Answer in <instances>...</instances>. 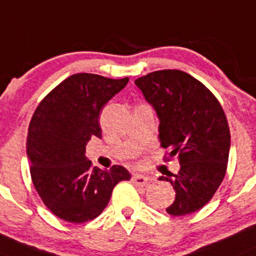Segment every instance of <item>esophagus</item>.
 Listing matches in <instances>:
<instances>
[{
    "instance_id": "esophagus-1",
    "label": "esophagus",
    "mask_w": 256,
    "mask_h": 256,
    "mask_svg": "<svg viewBox=\"0 0 256 256\" xmlns=\"http://www.w3.org/2000/svg\"><path fill=\"white\" fill-rule=\"evenodd\" d=\"M132 182L134 184H137V186H144L148 182V177L143 176V174H136L132 176Z\"/></svg>"
}]
</instances>
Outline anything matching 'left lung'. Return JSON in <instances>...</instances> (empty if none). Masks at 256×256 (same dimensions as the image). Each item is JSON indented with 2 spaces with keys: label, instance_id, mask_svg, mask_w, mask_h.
<instances>
[{
  "label": "left lung",
  "instance_id": "left-lung-1",
  "mask_svg": "<svg viewBox=\"0 0 256 256\" xmlns=\"http://www.w3.org/2000/svg\"><path fill=\"white\" fill-rule=\"evenodd\" d=\"M160 118L164 160H180L177 174L160 177L176 191L166 208L184 216L202 208L220 187L228 170L230 130L220 102L205 85L181 70H158L134 80Z\"/></svg>",
  "mask_w": 256,
  "mask_h": 256
}]
</instances>
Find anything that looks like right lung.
Returning a JSON list of instances; mask_svg holds the SVG:
<instances>
[{
    "mask_svg": "<svg viewBox=\"0 0 256 256\" xmlns=\"http://www.w3.org/2000/svg\"><path fill=\"white\" fill-rule=\"evenodd\" d=\"M79 72L66 78L40 102L28 126V157L35 190L46 208L68 222L98 218L120 181L124 167H94L85 157L92 137L102 138L100 110L128 82Z\"/></svg>",
    "mask_w": 256,
    "mask_h": 256,
    "instance_id": "right-lung-1",
    "label": "right lung"
}]
</instances>
